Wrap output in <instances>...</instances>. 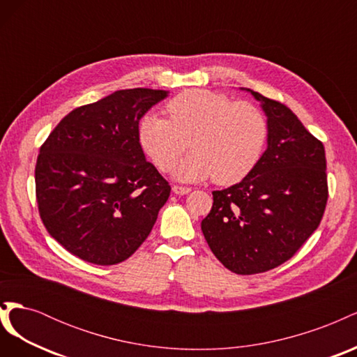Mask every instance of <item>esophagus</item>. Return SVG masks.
<instances>
[{
	"label": "esophagus",
	"instance_id": "1",
	"mask_svg": "<svg viewBox=\"0 0 357 357\" xmlns=\"http://www.w3.org/2000/svg\"><path fill=\"white\" fill-rule=\"evenodd\" d=\"M192 189L190 188H185V186H172V192L176 193V195H186Z\"/></svg>",
	"mask_w": 357,
	"mask_h": 357
}]
</instances>
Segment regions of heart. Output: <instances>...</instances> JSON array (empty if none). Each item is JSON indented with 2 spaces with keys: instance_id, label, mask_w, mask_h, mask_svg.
I'll return each mask as SVG.
<instances>
[{
  "instance_id": "b5f03b06",
  "label": "heart",
  "mask_w": 357,
  "mask_h": 357,
  "mask_svg": "<svg viewBox=\"0 0 357 357\" xmlns=\"http://www.w3.org/2000/svg\"><path fill=\"white\" fill-rule=\"evenodd\" d=\"M169 119L147 114L139 123V142L162 171L169 169L189 147L193 152L174 168L178 180L213 176L219 185L244 178L261 159L268 122L256 105L223 93L193 89L167 104Z\"/></svg>"
}]
</instances>
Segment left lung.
<instances>
[{"instance_id":"1","label":"left lung","mask_w":357,"mask_h":357,"mask_svg":"<svg viewBox=\"0 0 357 357\" xmlns=\"http://www.w3.org/2000/svg\"><path fill=\"white\" fill-rule=\"evenodd\" d=\"M268 122L266 150L236 185L213 192L201 222L211 252L229 271L252 275L294 256L317 229L328 201L325 147L284 104L252 89Z\"/></svg>"}]
</instances>
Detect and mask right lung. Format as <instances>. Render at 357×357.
Segmentation results:
<instances>
[{
	"mask_svg": "<svg viewBox=\"0 0 357 357\" xmlns=\"http://www.w3.org/2000/svg\"><path fill=\"white\" fill-rule=\"evenodd\" d=\"M168 91H116L68 113L40 147L36 193L47 232L95 265L144 243L171 188L139 144L138 123Z\"/></svg>",
	"mask_w": 357,
	"mask_h": 357,
	"instance_id": "obj_1",
	"label": "right lung"
}]
</instances>
